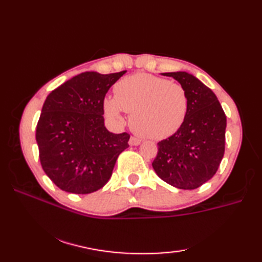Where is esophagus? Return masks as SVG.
<instances>
[{"mask_svg": "<svg viewBox=\"0 0 262 262\" xmlns=\"http://www.w3.org/2000/svg\"><path fill=\"white\" fill-rule=\"evenodd\" d=\"M141 140H138V138H136V137H130L129 138V145L130 146H137V145H140L141 144Z\"/></svg>", "mask_w": 262, "mask_h": 262, "instance_id": "34e87169", "label": "esophagus"}]
</instances>
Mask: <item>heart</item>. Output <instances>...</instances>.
Wrapping results in <instances>:
<instances>
[{
  "label": "heart",
  "instance_id": "heart-1",
  "mask_svg": "<svg viewBox=\"0 0 262 262\" xmlns=\"http://www.w3.org/2000/svg\"><path fill=\"white\" fill-rule=\"evenodd\" d=\"M104 113L121 119V111L130 114L129 125L137 135L160 141L180 129L189 109L185 86L148 73L121 79L115 86V97L103 102Z\"/></svg>",
  "mask_w": 262,
  "mask_h": 262
}]
</instances>
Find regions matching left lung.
Returning a JSON list of instances; mask_svg holds the SVG:
<instances>
[{
	"label": "left lung",
	"instance_id": "1",
	"mask_svg": "<svg viewBox=\"0 0 262 262\" xmlns=\"http://www.w3.org/2000/svg\"><path fill=\"white\" fill-rule=\"evenodd\" d=\"M185 86L189 109L180 129L158 143L153 169L169 185L196 189L214 177L225 151L226 116L215 93L187 72L162 73Z\"/></svg>",
	"mask_w": 262,
	"mask_h": 262
}]
</instances>
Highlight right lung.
Listing matches in <instances>:
<instances>
[{
  "label": "right lung",
  "mask_w": 262,
  "mask_h": 262,
  "mask_svg": "<svg viewBox=\"0 0 262 262\" xmlns=\"http://www.w3.org/2000/svg\"><path fill=\"white\" fill-rule=\"evenodd\" d=\"M126 71L111 74L84 72L48 94L36 129L39 159L59 189L91 193L110 179L129 134L104 126L103 100Z\"/></svg>",
  "instance_id": "1"
}]
</instances>
